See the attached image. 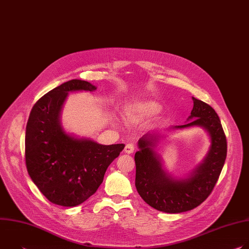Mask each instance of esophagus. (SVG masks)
I'll list each match as a JSON object with an SVG mask.
<instances>
[{
	"label": "esophagus",
	"instance_id": "esophagus-1",
	"mask_svg": "<svg viewBox=\"0 0 249 249\" xmlns=\"http://www.w3.org/2000/svg\"><path fill=\"white\" fill-rule=\"evenodd\" d=\"M134 150H135V147H134L133 144H127V145L125 146L124 152H125L126 154L130 155V154H133V153H134Z\"/></svg>",
	"mask_w": 249,
	"mask_h": 249
}]
</instances>
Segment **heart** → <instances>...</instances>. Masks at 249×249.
Wrapping results in <instances>:
<instances>
[{"mask_svg": "<svg viewBox=\"0 0 249 249\" xmlns=\"http://www.w3.org/2000/svg\"><path fill=\"white\" fill-rule=\"evenodd\" d=\"M162 110L161 105L152 99L136 100L124 106L123 115L127 122L139 124L159 115Z\"/></svg>", "mask_w": 249, "mask_h": 249, "instance_id": "obj_1", "label": "heart"}]
</instances>
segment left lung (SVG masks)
I'll use <instances>...</instances> for the list:
<instances>
[{
  "instance_id": "1",
  "label": "left lung",
  "mask_w": 249,
  "mask_h": 249,
  "mask_svg": "<svg viewBox=\"0 0 249 249\" xmlns=\"http://www.w3.org/2000/svg\"><path fill=\"white\" fill-rule=\"evenodd\" d=\"M193 109L186 123L167 131L148 133L138 141L135 154V185L143 200L158 211L178 214L203 203L215 187L227 158V139L221 120L211 106L192 97ZM204 128L210 148L203 160L189 174L174 178L165 168L155 148L168 132L195 127Z\"/></svg>"
}]
</instances>
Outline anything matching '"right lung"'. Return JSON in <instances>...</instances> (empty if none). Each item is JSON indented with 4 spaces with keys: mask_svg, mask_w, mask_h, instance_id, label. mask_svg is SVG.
Wrapping results in <instances>:
<instances>
[{
    "mask_svg": "<svg viewBox=\"0 0 249 249\" xmlns=\"http://www.w3.org/2000/svg\"><path fill=\"white\" fill-rule=\"evenodd\" d=\"M82 80H71L43 95L32 107L25 131V163L33 183L52 203L75 207L93 195L124 144L101 145L67 132L61 122L71 92L94 91Z\"/></svg>",
    "mask_w": 249,
    "mask_h": 249,
    "instance_id": "add662e5",
    "label": "right lung"
}]
</instances>
